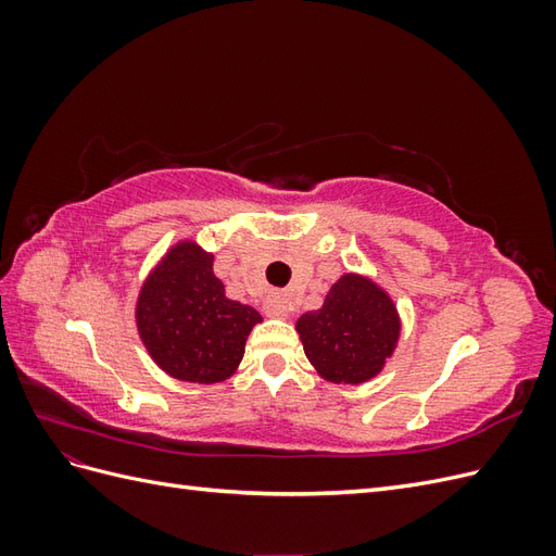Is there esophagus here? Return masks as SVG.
<instances>
[{
	"mask_svg": "<svg viewBox=\"0 0 556 556\" xmlns=\"http://www.w3.org/2000/svg\"><path fill=\"white\" fill-rule=\"evenodd\" d=\"M266 313L274 315V317H288L290 313V301L285 294L276 292L266 299Z\"/></svg>",
	"mask_w": 556,
	"mask_h": 556,
	"instance_id": "esophagus-1",
	"label": "esophagus"
}]
</instances>
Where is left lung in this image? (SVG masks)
I'll return each instance as SVG.
<instances>
[{"instance_id":"obj_1","label":"left lung","mask_w":556,"mask_h":556,"mask_svg":"<svg viewBox=\"0 0 556 556\" xmlns=\"http://www.w3.org/2000/svg\"><path fill=\"white\" fill-rule=\"evenodd\" d=\"M296 331L315 371L329 382L359 384L376 378L399 341V313L374 280L345 274L325 304L299 317Z\"/></svg>"}]
</instances>
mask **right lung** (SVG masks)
Here are the masks:
<instances>
[{
	"instance_id": "obj_1",
	"label": "right lung",
	"mask_w": 556,
	"mask_h": 556,
	"mask_svg": "<svg viewBox=\"0 0 556 556\" xmlns=\"http://www.w3.org/2000/svg\"><path fill=\"white\" fill-rule=\"evenodd\" d=\"M262 315L225 296L213 255L180 241L143 282L137 327L150 357L178 380L213 384L243 359L248 333Z\"/></svg>"
}]
</instances>
